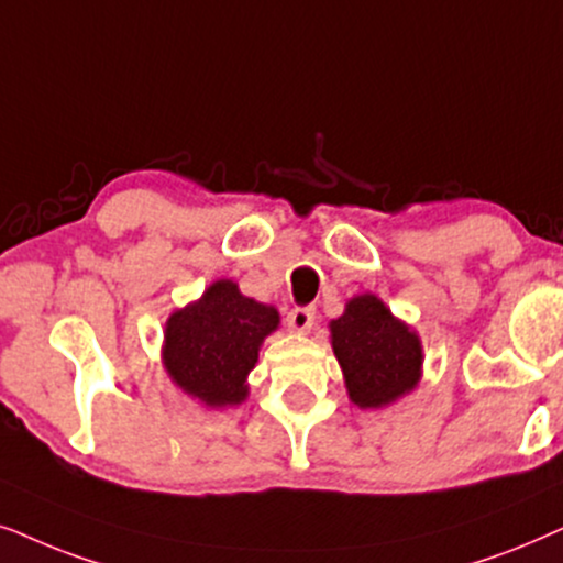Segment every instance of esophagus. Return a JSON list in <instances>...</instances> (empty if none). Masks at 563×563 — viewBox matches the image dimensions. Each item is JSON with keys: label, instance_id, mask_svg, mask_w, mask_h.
<instances>
[{"label": "esophagus", "instance_id": "34e87169", "mask_svg": "<svg viewBox=\"0 0 563 563\" xmlns=\"http://www.w3.org/2000/svg\"><path fill=\"white\" fill-rule=\"evenodd\" d=\"M313 319H317V311L311 306H296V309L288 311V327L294 332H309L313 327Z\"/></svg>", "mask_w": 563, "mask_h": 563}]
</instances>
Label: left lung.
I'll return each instance as SVG.
<instances>
[{
    "instance_id": "obj_1",
    "label": "left lung",
    "mask_w": 563,
    "mask_h": 563,
    "mask_svg": "<svg viewBox=\"0 0 563 563\" xmlns=\"http://www.w3.org/2000/svg\"><path fill=\"white\" fill-rule=\"evenodd\" d=\"M329 327L350 399L360 409L386 407L417 386L422 368L419 336L376 296L352 298Z\"/></svg>"
}]
</instances>
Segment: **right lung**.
<instances>
[{"label":"right lung","instance_id":"1","mask_svg":"<svg viewBox=\"0 0 563 563\" xmlns=\"http://www.w3.org/2000/svg\"><path fill=\"white\" fill-rule=\"evenodd\" d=\"M277 311L219 280L198 303L175 311L164 332V365L175 384L208 407L246 399V373L257 363L262 340L275 332Z\"/></svg>","mask_w":563,"mask_h":563}]
</instances>
